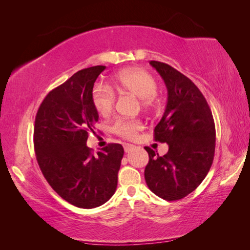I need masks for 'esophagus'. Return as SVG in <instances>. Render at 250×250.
Here are the masks:
<instances>
[{
	"mask_svg": "<svg viewBox=\"0 0 250 250\" xmlns=\"http://www.w3.org/2000/svg\"><path fill=\"white\" fill-rule=\"evenodd\" d=\"M124 148H125V152H129V151H131L132 149H133L134 145H132V144H124Z\"/></svg>",
	"mask_w": 250,
	"mask_h": 250,
	"instance_id": "obj_1",
	"label": "esophagus"
}]
</instances>
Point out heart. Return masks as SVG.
I'll use <instances>...</instances> for the list:
<instances>
[{"mask_svg": "<svg viewBox=\"0 0 250 250\" xmlns=\"http://www.w3.org/2000/svg\"><path fill=\"white\" fill-rule=\"evenodd\" d=\"M113 83L120 93H131L140 98L142 107L152 109L158 104V83L150 73L140 67L125 68L113 77ZM91 101L99 114L106 116L113 110L116 103V93L108 84L95 83L91 91ZM143 128L137 119L117 118L111 125V131L125 139H133Z\"/></svg>", "mask_w": 250, "mask_h": 250, "instance_id": "b5f03b06", "label": "heart"}]
</instances>
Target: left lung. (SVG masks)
<instances>
[{"instance_id": "left-lung-1", "label": "left lung", "mask_w": 250, "mask_h": 250, "mask_svg": "<svg viewBox=\"0 0 250 250\" xmlns=\"http://www.w3.org/2000/svg\"><path fill=\"white\" fill-rule=\"evenodd\" d=\"M167 88V104L153 130L155 141L167 143L164 156L145 147L149 161L145 180L153 193L167 201L187 196L199 187L213 164L216 130L213 114L199 88L167 63L149 62Z\"/></svg>"}]
</instances>
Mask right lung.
I'll return each mask as SVG.
<instances>
[{"label": "right lung", "instance_id": "1", "mask_svg": "<svg viewBox=\"0 0 250 250\" xmlns=\"http://www.w3.org/2000/svg\"><path fill=\"white\" fill-rule=\"evenodd\" d=\"M104 65L91 66L68 78L46 95L36 113L34 149L47 182L63 200L94 208L115 193L124 147L110 143L94 153L87 146L99 114L91 91Z\"/></svg>", "mask_w": 250, "mask_h": 250}]
</instances>
